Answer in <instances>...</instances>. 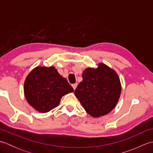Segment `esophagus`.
<instances>
[{
	"label": "esophagus",
	"mask_w": 153,
	"mask_h": 153,
	"mask_svg": "<svg viewBox=\"0 0 153 153\" xmlns=\"http://www.w3.org/2000/svg\"><path fill=\"white\" fill-rule=\"evenodd\" d=\"M77 83H75V84H72V85H71V86H72V87L74 88V89L75 90L76 89V88L77 87Z\"/></svg>",
	"instance_id": "34e87169"
}]
</instances>
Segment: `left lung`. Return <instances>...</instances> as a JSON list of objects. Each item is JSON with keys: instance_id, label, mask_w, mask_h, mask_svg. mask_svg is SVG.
Instances as JSON below:
<instances>
[{"instance_id": "left-lung-1", "label": "left lung", "mask_w": 153, "mask_h": 153, "mask_svg": "<svg viewBox=\"0 0 153 153\" xmlns=\"http://www.w3.org/2000/svg\"><path fill=\"white\" fill-rule=\"evenodd\" d=\"M82 77L74 93L86 112L93 117H99L112 110L121 93V84L116 71L100 64L97 69H85Z\"/></svg>"}]
</instances>
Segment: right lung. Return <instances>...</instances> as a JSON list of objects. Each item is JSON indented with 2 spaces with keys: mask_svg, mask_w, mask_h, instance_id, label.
Returning <instances> with one entry per match:
<instances>
[{
  "mask_svg": "<svg viewBox=\"0 0 153 153\" xmlns=\"http://www.w3.org/2000/svg\"><path fill=\"white\" fill-rule=\"evenodd\" d=\"M73 91L66 79L53 66L37 67L29 74L24 83V94L28 103L43 113L56 108L62 97Z\"/></svg>",
  "mask_w": 153,
  "mask_h": 153,
  "instance_id": "1",
  "label": "right lung"
}]
</instances>
